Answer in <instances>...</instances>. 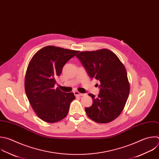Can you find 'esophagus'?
<instances>
[{
  "label": "esophagus",
  "mask_w": 159,
  "mask_h": 159,
  "mask_svg": "<svg viewBox=\"0 0 159 159\" xmlns=\"http://www.w3.org/2000/svg\"><path fill=\"white\" fill-rule=\"evenodd\" d=\"M74 93L75 95H77V96H85L86 95V93H82L77 91H75Z\"/></svg>",
  "instance_id": "1"
}]
</instances>
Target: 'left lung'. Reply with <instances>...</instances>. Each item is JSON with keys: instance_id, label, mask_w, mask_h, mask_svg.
<instances>
[{"instance_id": "8db88e82", "label": "left lung", "mask_w": 159, "mask_h": 159, "mask_svg": "<svg viewBox=\"0 0 159 159\" xmlns=\"http://www.w3.org/2000/svg\"><path fill=\"white\" fill-rule=\"evenodd\" d=\"M76 57L88 75L100 82L98 96L89 94L93 103L85 109L87 115L97 123L114 120L123 111L130 92L124 66L114 53L108 49L81 52Z\"/></svg>"}]
</instances>
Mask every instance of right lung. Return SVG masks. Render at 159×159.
<instances>
[{"label":"right lung","mask_w":159,"mask_h":159,"mask_svg":"<svg viewBox=\"0 0 159 159\" xmlns=\"http://www.w3.org/2000/svg\"><path fill=\"white\" fill-rule=\"evenodd\" d=\"M79 51L47 46L32 58L25 77V90L37 116L42 120L54 123L62 120L75 98L72 92H62L54 86L64 65Z\"/></svg>","instance_id":"obj_1"}]
</instances>
